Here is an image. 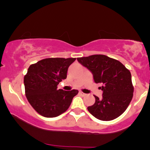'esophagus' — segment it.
Segmentation results:
<instances>
[{
	"label": "esophagus",
	"mask_w": 150,
	"mask_h": 150,
	"mask_svg": "<svg viewBox=\"0 0 150 150\" xmlns=\"http://www.w3.org/2000/svg\"><path fill=\"white\" fill-rule=\"evenodd\" d=\"M79 93L81 94L82 96H85L86 95H87V94L85 93H83V92H82V91H79Z\"/></svg>",
	"instance_id": "34e87169"
}]
</instances>
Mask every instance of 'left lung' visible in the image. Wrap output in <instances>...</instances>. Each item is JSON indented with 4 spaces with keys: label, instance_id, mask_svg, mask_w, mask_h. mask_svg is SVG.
Segmentation results:
<instances>
[{
    "label": "left lung",
    "instance_id": "left-lung-1",
    "mask_svg": "<svg viewBox=\"0 0 150 150\" xmlns=\"http://www.w3.org/2000/svg\"><path fill=\"white\" fill-rule=\"evenodd\" d=\"M77 60L93 73L94 82L101 83L102 98L94 96L96 102L87 107L96 118L110 121L124 113L133 97L131 73L120 61L103 54L79 57Z\"/></svg>",
    "mask_w": 150,
    "mask_h": 150
}]
</instances>
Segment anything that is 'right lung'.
Listing matches in <instances>:
<instances>
[{
	"instance_id": "1",
	"label": "right lung",
	"mask_w": 150,
	"mask_h": 150,
	"mask_svg": "<svg viewBox=\"0 0 150 150\" xmlns=\"http://www.w3.org/2000/svg\"><path fill=\"white\" fill-rule=\"evenodd\" d=\"M76 58H47L31 64L24 77L25 95L33 108L45 117L66 111L79 91L57 89L67 78V69Z\"/></svg>"
}]
</instances>
